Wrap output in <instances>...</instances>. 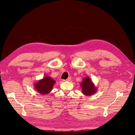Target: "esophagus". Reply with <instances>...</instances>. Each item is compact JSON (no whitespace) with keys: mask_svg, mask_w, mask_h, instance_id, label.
Masks as SVG:
<instances>
[{"mask_svg":"<svg viewBox=\"0 0 135 135\" xmlns=\"http://www.w3.org/2000/svg\"><path fill=\"white\" fill-rule=\"evenodd\" d=\"M71 80V77H68L67 79H66V80H65V81H70Z\"/></svg>","mask_w":135,"mask_h":135,"instance_id":"1","label":"esophagus"}]
</instances>
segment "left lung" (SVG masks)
I'll use <instances>...</instances> for the list:
<instances>
[{"label":"left lung","instance_id":"1","mask_svg":"<svg viewBox=\"0 0 135 135\" xmlns=\"http://www.w3.org/2000/svg\"><path fill=\"white\" fill-rule=\"evenodd\" d=\"M80 85L82 87V93L87 96H91L97 91V87L95 86L91 79L88 76L83 78Z\"/></svg>","mask_w":135,"mask_h":135}]
</instances>
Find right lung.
Instances as JSON below:
<instances>
[{
	"instance_id": "add662e5",
	"label": "right lung",
	"mask_w": 135,
	"mask_h": 135,
	"mask_svg": "<svg viewBox=\"0 0 135 135\" xmlns=\"http://www.w3.org/2000/svg\"><path fill=\"white\" fill-rule=\"evenodd\" d=\"M55 83L56 81H54L52 78L46 76L42 79H40L37 83H34V89L42 95H45L48 94L52 90Z\"/></svg>"
}]
</instances>
